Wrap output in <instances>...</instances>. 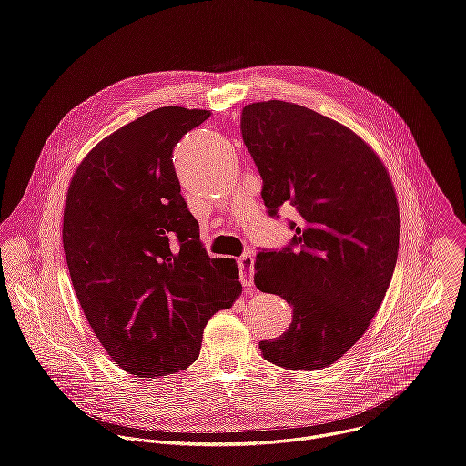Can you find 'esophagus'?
Instances as JSON below:
<instances>
[{
  "label": "esophagus",
  "instance_id": "obj_1",
  "mask_svg": "<svg viewBox=\"0 0 466 466\" xmlns=\"http://www.w3.org/2000/svg\"><path fill=\"white\" fill-rule=\"evenodd\" d=\"M238 268H239V280L245 288L252 286V273H254V258L252 254H243L238 259Z\"/></svg>",
  "mask_w": 466,
  "mask_h": 466
}]
</instances>
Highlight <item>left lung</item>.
I'll use <instances>...</instances> for the list:
<instances>
[{
	"label": "left lung",
	"instance_id": "obj_1",
	"mask_svg": "<svg viewBox=\"0 0 466 466\" xmlns=\"http://www.w3.org/2000/svg\"><path fill=\"white\" fill-rule=\"evenodd\" d=\"M241 137L268 214L297 216L288 247L256 256V288L293 308L289 328L259 350L275 365L319 370L354 347L381 306L398 256L396 195L358 135L306 106L247 105Z\"/></svg>",
	"mask_w": 466,
	"mask_h": 466
}]
</instances>
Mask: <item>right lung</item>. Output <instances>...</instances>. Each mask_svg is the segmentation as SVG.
Returning <instances> with one entry per match:
<instances>
[{
  "label": "right lung",
  "instance_id": "1",
  "mask_svg": "<svg viewBox=\"0 0 466 466\" xmlns=\"http://www.w3.org/2000/svg\"><path fill=\"white\" fill-rule=\"evenodd\" d=\"M208 110L162 106L99 142L64 208V254L79 304L108 356L140 378L189 367L203 329L241 293L238 265L210 258L173 166Z\"/></svg>",
  "mask_w": 466,
  "mask_h": 466
}]
</instances>
